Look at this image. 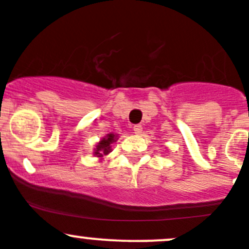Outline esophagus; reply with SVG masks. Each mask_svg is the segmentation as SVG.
Segmentation results:
<instances>
[{
  "label": "esophagus",
  "mask_w": 249,
  "mask_h": 249,
  "mask_svg": "<svg viewBox=\"0 0 249 249\" xmlns=\"http://www.w3.org/2000/svg\"><path fill=\"white\" fill-rule=\"evenodd\" d=\"M132 130H134V132H135V134H141V132H142V126H141V125H135V126L132 127Z\"/></svg>",
  "instance_id": "1"
}]
</instances>
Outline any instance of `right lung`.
<instances>
[{"label": "right lung", "instance_id": "add662e5", "mask_svg": "<svg viewBox=\"0 0 249 249\" xmlns=\"http://www.w3.org/2000/svg\"><path fill=\"white\" fill-rule=\"evenodd\" d=\"M115 135L114 134H108L106 138H103L101 140V142L97 145V150L94 152V155H97V157H103L106 155H108L110 152V148H111V143L115 141Z\"/></svg>", "mask_w": 249, "mask_h": 249}]
</instances>
